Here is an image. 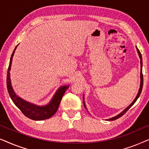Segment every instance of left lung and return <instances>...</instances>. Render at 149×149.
I'll return each instance as SVG.
<instances>
[{"label":"left lung","instance_id":"left-lung-1","mask_svg":"<svg viewBox=\"0 0 149 149\" xmlns=\"http://www.w3.org/2000/svg\"><path fill=\"white\" fill-rule=\"evenodd\" d=\"M136 50H137V52H138V56H139V57H140V66H141V68H140V85L139 90H138V93H137V95H136V96L135 99L134 100V101L132 102L131 104H130L129 106H128V107H127V108H125V109H124L123 111L121 112V113H120L119 114V115H116L115 117H112V118H110V119H107V121H113V120H116V119H119V117H121V116H123V115H124V114H125V113H126V112H127V111H128V110H129V109H130V108H131V107H132V106H133L134 104L136 102V100H137V99L138 98V97H139L140 93H141V91H142V86H143V74H142V60L141 54H140L139 49H138L137 48V47H136ZM83 104H84V107H85V109H86V110L87 111V107H86V105H85V103L84 96L83 97Z\"/></svg>","mask_w":149,"mask_h":149}]
</instances>
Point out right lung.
Segmentation results:
<instances>
[{
	"label": "right lung",
	"instance_id": "1",
	"mask_svg": "<svg viewBox=\"0 0 149 149\" xmlns=\"http://www.w3.org/2000/svg\"><path fill=\"white\" fill-rule=\"evenodd\" d=\"M17 45L15 47L13 53H12L7 71V87L10 97L16 107L22 111V113L26 117H28L29 119L35 120V121H41V120L49 119V118L52 117L58 111L61 100H62L65 91H66V89H68L69 85H64V86L60 87L55 93L49 102L45 106H38L34 104L28 102L24 100L18 96L13 90V87L11 85V77H10V70H11V68L12 60H13L14 53H15Z\"/></svg>",
	"mask_w": 149,
	"mask_h": 149
}]
</instances>
